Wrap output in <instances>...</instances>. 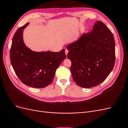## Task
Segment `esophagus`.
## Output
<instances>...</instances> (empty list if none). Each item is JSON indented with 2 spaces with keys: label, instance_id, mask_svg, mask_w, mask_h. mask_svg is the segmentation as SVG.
I'll list each match as a JSON object with an SVG mask.
<instances>
[{
  "label": "esophagus",
  "instance_id": "obj_1",
  "mask_svg": "<svg viewBox=\"0 0 128 128\" xmlns=\"http://www.w3.org/2000/svg\"><path fill=\"white\" fill-rule=\"evenodd\" d=\"M65 53H66V56H67V54H68V50L67 49L65 50Z\"/></svg>",
  "mask_w": 128,
  "mask_h": 128
}]
</instances>
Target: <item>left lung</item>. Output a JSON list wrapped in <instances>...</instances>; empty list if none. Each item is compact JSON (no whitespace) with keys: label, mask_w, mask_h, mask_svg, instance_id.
<instances>
[{"label":"left lung","mask_w":128,"mask_h":128,"mask_svg":"<svg viewBox=\"0 0 128 128\" xmlns=\"http://www.w3.org/2000/svg\"><path fill=\"white\" fill-rule=\"evenodd\" d=\"M115 46L113 34L99 21L91 32L67 46L72 76L78 86L92 88L106 80L115 64Z\"/></svg>","instance_id":"left-lung-1"}]
</instances>
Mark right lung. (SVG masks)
<instances>
[{
    "label": "right lung",
    "mask_w": 128,
    "mask_h": 128,
    "mask_svg": "<svg viewBox=\"0 0 128 128\" xmlns=\"http://www.w3.org/2000/svg\"><path fill=\"white\" fill-rule=\"evenodd\" d=\"M29 24L18 28L13 36L10 50L11 64L23 83L34 88H45L52 83L56 69L66 57L64 49L59 52H37L27 48L22 34Z\"/></svg>",
    "instance_id": "add662e5"
}]
</instances>
